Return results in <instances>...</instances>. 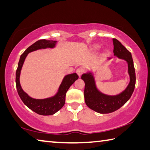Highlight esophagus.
I'll return each instance as SVG.
<instances>
[{"instance_id":"obj_1","label":"esophagus","mask_w":150,"mask_h":150,"mask_svg":"<svg viewBox=\"0 0 150 150\" xmlns=\"http://www.w3.org/2000/svg\"><path fill=\"white\" fill-rule=\"evenodd\" d=\"M76 72L77 73V74L78 75V76L80 77L81 75H82V73L83 72V70L82 69V68H78V69L76 70Z\"/></svg>"}]
</instances>
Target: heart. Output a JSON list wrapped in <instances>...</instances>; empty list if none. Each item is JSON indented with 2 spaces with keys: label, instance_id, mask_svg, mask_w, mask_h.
Masks as SVG:
<instances>
[{
  "label": "heart",
  "instance_id": "obj_1",
  "mask_svg": "<svg viewBox=\"0 0 150 150\" xmlns=\"http://www.w3.org/2000/svg\"><path fill=\"white\" fill-rule=\"evenodd\" d=\"M93 50H95V51H96V50H98L99 49V46L98 45H96L93 46Z\"/></svg>",
  "mask_w": 150,
  "mask_h": 150
}]
</instances>
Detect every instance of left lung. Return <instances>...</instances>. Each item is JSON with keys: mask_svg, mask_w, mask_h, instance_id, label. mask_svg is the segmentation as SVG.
<instances>
[{"mask_svg": "<svg viewBox=\"0 0 150 150\" xmlns=\"http://www.w3.org/2000/svg\"><path fill=\"white\" fill-rule=\"evenodd\" d=\"M114 55L120 59L125 60L128 64V73L130 82L127 87L117 95L111 96L102 93L97 88L95 78L91 70L83 74L81 78L85 82L84 98L87 106L94 111L101 114L111 113L117 111L129 100L134 90L136 74L132 54L116 39H112ZM111 59L108 58L107 60Z\"/></svg>", "mask_w": 150, "mask_h": 150, "instance_id": "obj_1", "label": "left lung"}]
</instances>
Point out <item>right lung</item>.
I'll return each instance as SVG.
<instances>
[{
	"label": "right lung",
	"instance_id": "obj_1",
	"mask_svg": "<svg viewBox=\"0 0 150 150\" xmlns=\"http://www.w3.org/2000/svg\"><path fill=\"white\" fill-rule=\"evenodd\" d=\"M57 43V41L41 39L31 45L20 56L16 73V84L18 93L20 99L29 109L41 115H54L64 106L66 93L70 86L74 83L76 80H78V76L76 73L70 74L64 76L58 89L57 92L53 96L45 99H35L31 98L23 90L20 82V73L25 58L30 52L39 49L47 48L53 49L56 47Z\"/></svg>",
	"mask_w": 150,
	"mask_h": 150
}]
</instances>
